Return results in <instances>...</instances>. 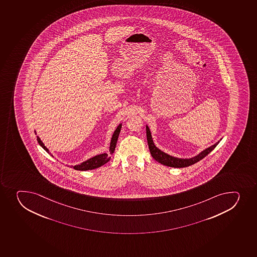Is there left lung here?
<instances>
[{"mask_svg":"<svg viewBox=\"0 0 257 257\" xmlns=\"http://www.w3.org/2000/svg\"><path fill=\"white\" fill-rule=\"evenodd\" d=\"M146 130H147V139H148V147L150 150L151 155L155 159L157 162L163 164V165L168 166L171 168H186L188 166L193 165L194 163H198V161L202 160L203 158H205L208 153H211L212 151L216 148V146L219 143L218 141L216 143L211 146L209 148H206L202 151L198 155L191 158H178L173 157V156L168 155L167 153L161 151L159 148L156 147L153 143V138H152V133L148 125H146Z\"/></svg>","mask_w":257,"mask_h":257,"instance_id":"8db88e82","label":"left lung"}]
</instances>
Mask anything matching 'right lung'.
Returning a JSON list of instances; mask_svg holds the SVG:
<instances>
[{"label":"right lung","instance_id":"1","mask_svg":"<svg viewBox=\"0 0 257 257\" xmlns=\"http://www.w3.org/2000/svg\"><path fill=\"white\" fill-rule=\"evenodd\" d=\"M122 124H119L117 126L116 129L114 131L112 136L111 141H110V144H109V154L111 155L114 152V148L116 146L117 140H118V137H119V132L121 129ZM37 140H38L39 145L44 148V150L46 151L47 153L52 155L51 153L49 152V149L45 147L44 143L41 141L40 138L37 137ZM110 159V157L108 155V153H102V154H99V155L94 156L93 158H89L88 160L84 161L83 163L78 165L72 166V168H74L75 170L79 171H87L92 170V169H95V168H99L101 166L104 165L105 163L109 162Z\"/></svg>","mask_w":257,"mask_h":257}]
</instances>
